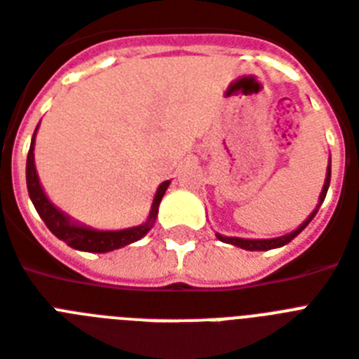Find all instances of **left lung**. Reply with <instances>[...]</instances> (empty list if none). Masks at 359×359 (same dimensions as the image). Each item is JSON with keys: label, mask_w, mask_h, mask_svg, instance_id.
Masks as SVG:
<instances>
[{"label": "left lung", "mask_w": 359, "mask_h": 359, "mask_svg": "<svg viewBox=\"0 0 359 359\" xmlns=\"http://www.w3.org/2000/svg\"><path fill=\"white\" fill-rule=\"evenodd\" d=\"M330 177H332V162H330L328 165V171H326V180H324V186H323V191H320V197H318V205L317 208L313 210L311 214H309V218L304 222V224L298 227L296 231H292V233H289V235H283V236H278V238H266V240H250V238H236V236H224V235H216L218 236L222 242H227V244H233V245H238V248H242V250H248V251H266V250H273V248H281V245L289 244L290 240L294 238V236H298L302 233V231L306 229L307 224L311 222L313 218H315V214L318 212V208H320V205H323L324 197H326V191H328L330 188Z\"/></svg>", "instance_id": "8db88e82"}]
</instances>
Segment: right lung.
<instances>
[{
  "mask_svg": "<svg viewBox=\"0 0 359 359\" xmlns=\"http://www.w3.org/2000/svg\"><path fill=\"white\" fill-rule=\"evenodd\" d=\"M39 130V126H36ZM35 134H33V140H31L29 152H27V165H25V180H27V191H29V197L33 205H35L36 212L42 218V222L46 224V227L52 231L53 235L57 236L59 240H63L70 248L80 251H91V253H106V251L119 250L123 245H128L132 242H137L140 238L149 233L152 229V225L156 222L158 207H160V201H162L163 194L168 190V186L171 180H165L162 184L158 186L156 196H154V201H152L151 212H149V218H147L145 224L137 225V227H128V229L121 231H97L87 227V225H81L78 222H72V219L59 210L55 205H53L48 196L44 194L41 186V180H39V175H36L35 169V154H33V149H35Z\"/></svg>",
  "mask_w": 359,
  "mask_h": 359,
  "instance_id": "right-lung-1",
  "label": "right lung"
}]
</instances>
